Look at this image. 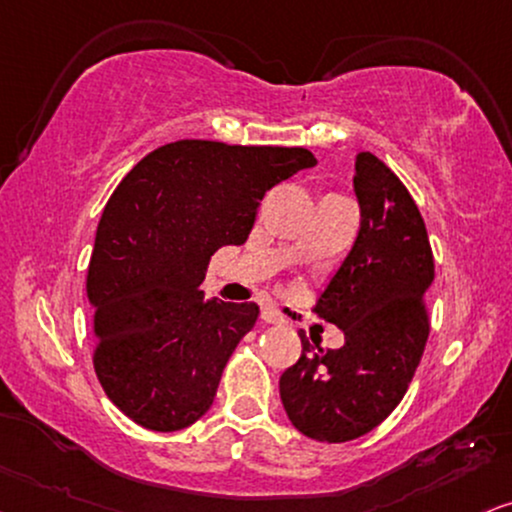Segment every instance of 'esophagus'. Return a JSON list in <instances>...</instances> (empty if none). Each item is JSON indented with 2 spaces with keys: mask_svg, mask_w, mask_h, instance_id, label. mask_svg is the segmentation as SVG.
I'll use <instances>...</instances> for the list:
<instances>
[{
  "mask_svg": "<svg viewBox=\"0 0 512 512\" xmlns=\"http://www.w3.org/2000/svg\"><path fill=\"white\" fill-rule=\"evenodd\" d=\"M262 321L264 323H283V316L274 304H267V307H262Z\"/></svg>",
  "mask_w": 512,
  "mask_h": 512,
  "instance_id": "1",
  "label": "esophagus"
}]
</instances>
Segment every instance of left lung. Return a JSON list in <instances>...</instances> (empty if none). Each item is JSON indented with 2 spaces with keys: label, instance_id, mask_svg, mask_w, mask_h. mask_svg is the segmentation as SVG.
I'll use <instances>...</instances> for the list:
<instances>
[{
  "label": "left lung",
  "instance_id": "8db88e82",
  "mask_svg": "<svg viewBox=\"0 0 512 512\" xmlns=\"http://www.w3.org/2000/svg\"><path fill=\"white\" fill-rule=\"evenodd\" d=\"M357 241L314 312L342 328L323 349L300 333L302 357L278 380L283 409L302 435L338 444L378 428L404 399L423 357L435 281L428 229L401 179L373 153L357 155Z\"/></svg>",
  "mask_w": 512,
  "mask_h": 512
}]
</instances>
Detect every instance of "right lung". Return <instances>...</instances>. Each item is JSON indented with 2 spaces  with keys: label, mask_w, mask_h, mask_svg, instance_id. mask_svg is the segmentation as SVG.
Wrapping results in <instances>:
<instances>
[{
  "label": "right lung",
  "mask_w": 512,
  "mask_h": 512,
  "mask_svg": "<svg viewBox=\"0 0 512 512\" xmlns=\"http://www.w3.org/2000/svg\"><path fill=\"white\" fill-rule=\"evenodd\" d=\"M307 148L181 139L139 160L103 208L87 297L94 371L146 430H184L215 401L255 302L205 300L210 257L243 245L271 186L314 167Z\"/></svg>",
  "instance_id": "1"
}]
</instances>
